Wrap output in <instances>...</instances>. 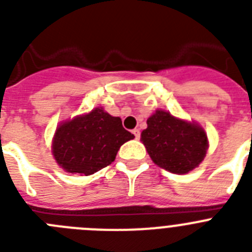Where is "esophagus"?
<instances>
[{
    "label": "esophagus",
    "mask_w": 252,
    "mask_h": 252,
    "mask_svg": "<svg viewBox=\"0 0 252 252\" xmlns=\"http://www.w3.org/2000/svg\"><path fill=\"white\" fill-rule=\"evenodd\" d=\"M132 133H133V136H135V139H136V140L140 139V130H139V128H135V130H132Z\"/></svg>",
    "instance_id": "obj_1"
}]
</instances>
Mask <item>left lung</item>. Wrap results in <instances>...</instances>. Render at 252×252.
<instances>
[{
  "label": "left lung",
  "mask_w": 252,
  "mask_h": 252,
  "mask_svg": "<svg viewBox=\"0 0 252 252\" xmlns=\"http://www.w3.org/2000/svg\"><path fill=\"white\" fill-rule=\"evenodd\" d=\"M146 124L141 141L151 160L160 168L175 174H187L206 157L208 139L195 122L184 121L170 112L158 110Z\"/></svg>",
  "instance_id": "left-lung-1"
}]
</instances>
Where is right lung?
<instances>
[{
  "instance_id": "1",
  "label": "right lung",
  "mask_w": 252,
  "mask_h": 252,
  "mask_svg": "<svg viewBox=\"0 0 252 252\" xmlns=\"http://www.w3.org/2000/svg\"><path fill=\"white\" fill-rule=\"evenodd\" d=\"M120 117L102 107L62 122L53 139V155L68 173L91 175L110 165L125 142L133 139Z\"/></svg>"
}]
</instances>
